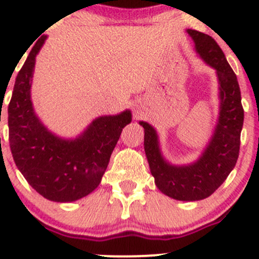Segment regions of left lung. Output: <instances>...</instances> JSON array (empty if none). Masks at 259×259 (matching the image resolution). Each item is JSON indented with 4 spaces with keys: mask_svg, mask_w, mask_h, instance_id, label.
Here are the masks:
<instances>
[{
    "mask_svg": "<svg viewBox=\"0 0 259 259\" xmlns=\"http://www.w3.org/2000/svg\"><path fill=\"white\" fill-rule=\"evenodd\" d=\"M188 33L194 40L199 56L215 69L219 80L221 108L209 144L195 163L171 165L161 155L155 129L145 121L139 124L144 127L145 154L156 187L173 199L193 202L213 194L236 166L244 110L238 80L218 44L199 31L188 30Z\"/></svg>",
    "mask_w": 259,
    "mask_h": 259,
    "instance_id": "8db88e82",
    "label": "left lung"
}]
</instances>
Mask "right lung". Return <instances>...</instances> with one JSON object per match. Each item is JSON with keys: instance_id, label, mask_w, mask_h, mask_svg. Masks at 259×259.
Returning <instances> with one entry per match:
<instances>
[{"instance_id": "obj_1", "label": "right lung", "mask_w": 259, "mask_h": 259, "mask_svg": "<svg viewBox=\"0 0 259 259\" xmlns=\"http://www.w3.org/2000/svg\"><path fill=\"white\" fill-rule=\"evenodd\" d=\"M45 40L44 36L36 42L15 81L9 104L10 148L18 170L38 194L52 202H74L100 184L132 113L98 117L74 140L50 133L35 115L30 95L36 55Z\"/></svg>"}]
</instances>
